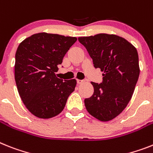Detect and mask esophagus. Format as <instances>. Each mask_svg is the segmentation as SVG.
<instances>
[{"mask_svg": "<svg viewBox=\"0 0 153 153\" xmlns=\"http://www.w3.org/2000/svg\"><path fill=\"white\" fill-rule=\"evenodd\" d=\"M85 81L84 80H81V79H77V83L78 84H82Z\"/></svg>", "mask_w": 153, "mask_h": 153, "instance_id": "34e87169", "label": "esophagus"}]
</instances>
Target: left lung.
<instances>
[{
	"label": "left lung",
	"mask_w": 153,
	"mask_h": 153,
	"mask_svg": "<svg viewBox=\"0 0 153 153\" xmlns=\"http://www.w3.org/2000/svg\"><path fill=\"white\" fill-rule=\"evenodd\" d=\"M96 68H100L102 82H91L94 92L85 100L87 111L100 121H109L125 109L139 76L138 51L128 40L114 34L100 33L79 37Z\"/></svg>",
	"instance_id": "1"
}]
</instances>
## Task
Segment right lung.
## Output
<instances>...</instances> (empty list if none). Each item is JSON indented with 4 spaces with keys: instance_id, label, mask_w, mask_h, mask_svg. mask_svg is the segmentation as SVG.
I'll return each mask as SVG.
<instances>
[{
    "instance_id": "1",
    "label": "right lung",
    "mask_w": 153,
    "mask_h": 153,
    "mask_svg": "<svg viewBox=\"0 0 153 153\" xmlns=\"http://www.w3.org/2000/svg\"><path fill=\"white\" fill-rule=\"evenodd\" d=\"M76 40V37L39 33L19 44L15 53V82L23 103L34 116L49 119L58 115L74 92L77 81L58 79L55 72Z\"/></svg>"
}]
</instances>
